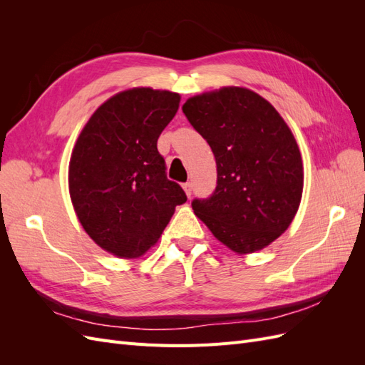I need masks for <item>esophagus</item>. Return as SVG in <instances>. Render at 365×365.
<instances>
[{"instance_id": "obj_1", "label": "esophagus", "mask_w": 365, "mask_h": 365, "mask_svg": "<svg viewBox=\"0 0 365 365\" xmlns=\"http://www.w3.org/2000/svg\"><path fill=\"white\" fill-rule=\"evenodd\" d=\"M182 189H184V192H185L187 197H190V196H192V184H190V182H185V184L182 185Z\"/></svg>"}]
</instances>
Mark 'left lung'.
Wrapping results in <instances>:
<instances>
[{"label":"left lung","mask_w":365,"mask_h":365,"mask_svg":"<svg viewBox=\"0 0 365 365\" xmlns=\"http://www.w3.org/2000/svg\"><path fill=\"white\" fill-rule=\"evenodd\" d=\"M182 111L212 148L217 185L192 207L212 235L237 254L267 248L294 220L303 160L289 126L267 98L222 86L187 98Z\"/></svg>","instance_id":"left-lung-1"}]
</instances>
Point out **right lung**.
I'll return each instance as SVG.
<instances>
[{
	"instance_id": "add662e5",
	"label": "right lung",
	"mask_w": 365,
	"mask_h": 365,
	"mask_svg": "<svg viewBox=\"0 0 365 365\" xmlns=\"http://www.w3.org/2000/svg\"><path fill=\"white\" fill-rule=\"evenodd\" d=\"M181 96L137 86L120 91L86 121L71 152L68 189L81 225L96 245L120 259H137L161 237L187 201L165 176L157 141Z\"/></svg>"
}]
</instances>
